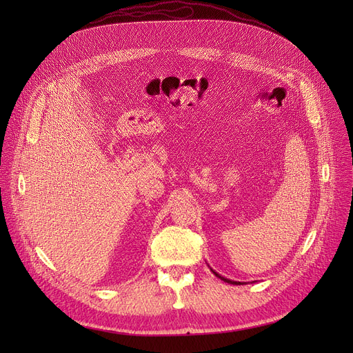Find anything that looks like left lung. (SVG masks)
Returning a JSON list of instances; mask_svg holds the SVG:
<instances>
[{
    "instance_id": "obj_1",
    "label": "left lung",
    "mask_w": 353,
    "mask_h": 353,
    "mask_svg": "<svg viewBox=\"0 0 353 353\" xmlns=\"http://www.w3.org/2000/svg\"><path fill=\"white\" fill-rule=\"evenodd\" d=\"M212 272H213V273H214V274H216V276H217V277H220V279H221V281H225V282H226V283H230V285H240V282H234V281H230V279H226V277H223V276H220V274H219V273H216V272H214V270H213V269H212Z\"/></svg>"
}]
</instances>
